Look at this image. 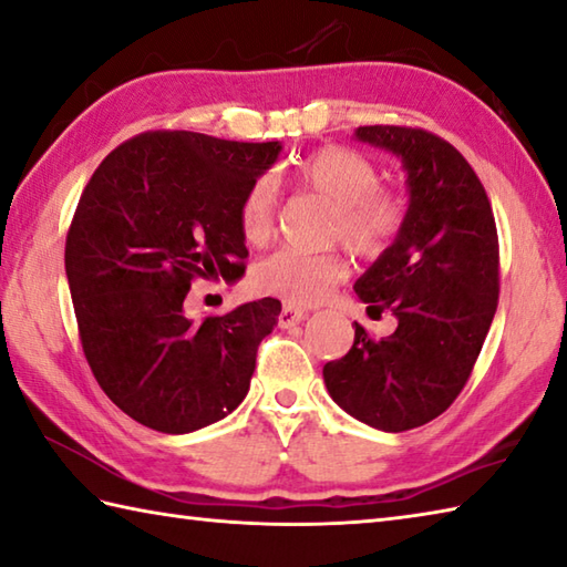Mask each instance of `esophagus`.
Instances as JSON below:
<instances>
[{"mask_svg":"<svg viewBox=\"0 0 567 567\" xmlns=\"http://www.w3.org/2000/svg\"><path fill=\"white\" fill-rule=\"evenodd\" d=\"M303 318H306L303 311H298V308H293V306H284L281 313H279V326L281 328H291V326L301 323Z\"/></svg>","mask_w":567,"mask_h":567,"instance_id":"obj_1","label":"esophagus"}]
</instances>
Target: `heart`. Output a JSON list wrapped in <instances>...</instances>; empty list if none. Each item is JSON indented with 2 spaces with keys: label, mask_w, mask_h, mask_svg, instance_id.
Wrapping results in <instances>:
<instances>
[{
  "label": "heart",
  "mask_w": 567,
  "mask_h": 567,
  "mask_svg": "<svg viewBox=\"0 0 567 567\" xmlns=\"http://www.w3.org/2000/svg\"><path fill=\"white\" fill-rule=\"evenodd\" d=\"M296 185L333 207L330 237L343 239L360 256H380L400 237L408 219V202L380 185L372 159L343 145H326L298 159ZM279 192L271 177H259L244 192L237 224L244 241L266 244L276 229ZM348 259L338 251L303 254L281 249L256 266V286L288 306H313L346 281Z\"/></svg>",
  "instance_id": "heart-1"
}]
</instances>
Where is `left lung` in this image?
<instances>
[{"label":"left lung","instance_id":"obj_1","mask_svg":"<svg viewBox=\"0 0 567 567\" xmlns=\"http://www.w3.org/2000/svg\"><path fill=\"white\" fill-rule=\"evenodd\" d=\"M362 143L402 157L410 207L400 237L360 276L368 311L394 333L355 340L323 380L340 408L382 432L432 422L464 390L498 306V234L474 167L444 137L410 125H362Z\"/></svg>","mask_w":567,"mask_h":567}]
</instances>
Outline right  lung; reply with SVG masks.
<instances>
[{
  "label": "right lung",
  "mask_w": 567,
  "mask_h": 567,
  "mask_svg": "<svg viewBox=\"0 0 567 567\" xmlns=\"http://www.w3.org/2000/svg\"><path fill=\"white\" fill-rule=\"evenodd\" d=\"M279 153V143L147 131L105 155L81 192L66 276L83 355L117 408L155 432L202 430L247 398L281 301L197 323L183 306L197 279L247 269L237 207Z\"/></svg>",
  "instance_id": "add662e5"
}]
</instances>
